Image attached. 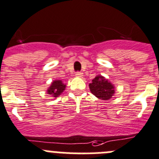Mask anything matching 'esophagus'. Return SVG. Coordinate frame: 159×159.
Masks as SVG:
<instances>
[{
	"mask_svg": "<svg viewBox=\"0 0 159 159\" xmlns=\"http://www.w3.org/2000/svg\"><path fill=\"white\" fill-rule=\"evenodd\" d=\"M75 76H76L77 78H82L83 73H81V72H76V74H75Z\"/></svg>",
	"mask_w": 159,
	"mask_h": 159,
	"instance_id": "obj_1",
	"label": "esophagus"
}]
</instances>
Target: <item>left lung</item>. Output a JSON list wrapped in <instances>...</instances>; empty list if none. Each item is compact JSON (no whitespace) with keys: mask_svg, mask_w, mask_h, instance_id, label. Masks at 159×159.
Listing matches in <instances>:
<instances>
[{"mask_svg":"<svg viewBox=\"0 0 159 159\" xmlns=\"http://www.w3.org/2000/svg\"><path fill=\"white\" fill-rule=\"evenodd\" d=\"M91 92L102 100H109L115 94V86L102 75H97L89 84Z\"/></svg>","mask_w":159,"mask_h":159,"instance_id":"obj_1","label":"left lung"}]
</instances>
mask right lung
Masks as SVG:
<instances>
[{
    "instance_id": "right-lung-1",
    "label": "right lung",
    "mask_w": 159,
    "mask_h": 159,
    "mask_svg": "<svg viewBox=\"0 0 159 159\" xmlns=\"http://www.w3.org/2000/svg\"><path fill=\"white\" fill-rule=\"evenodd\" d=\"M66 84L61 80H54L47 89V93L53 98H57L65 90Z\"/></svg>"
}]
</instances>
